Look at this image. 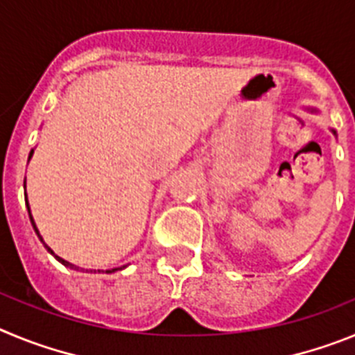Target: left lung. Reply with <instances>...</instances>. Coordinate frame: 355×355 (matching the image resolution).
<instances>
[{"label": "left lung", "mask_w": 355, "mask_h": 355, "mask_svg": "<svg viewBox=\"0 0 355 355\" xmlns=\"http://www.w3.org/2000/svg\"><path fill=\"white\" fill-rule=\"evenodd\" d=\"M307 110H309V112H311V114H316V112H318V110H316V108H307ZM332 131V135H334V137H336V131H334V130H331Z\"/></svg>", "instance_id": "1"}]
</instances>
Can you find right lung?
Returning a JSON list of instances; mask_svg holds the SVG:
<instances>
[{
	"mask_svg": "<svg viewBox=\"0 0 355 355\" xmlns=\"http://www.w3.org/2000/svg\"><path fill=\"white\" fill-rule=\"evenodd\" d=\"M31 156H33V149L30 150V156H28V162H30L31 159ZM24 188H26V180H24ZM24 199H26V193H24ZM26 205H28V199H26ZM28 213H30V222H31V225H33V229H35V233H37V236H39V240L42 241L44 243V240H42V236H40V233H39V229H37V225H35V220H33V216H31V211H30V205H28ZM44 247H46V249H48V252H51L53 256H55L56 259H58V261L62 263V265H65V266H69V268H74V270H78V268H80V266H76V265H72V263H69V261H65L64 258H60V256H56L55 252H53L51 250V247H48L46 245V243H44ZM128 265H124V266H119V268H110V270H106V274H114V272H117V270H122V268H126ZM92 272V270H90ZM96 272V270H94ZM97 272H105V270H97Z\"/></svg>",
	"mask_w": 355,
	"mask_h": 355,
	"instance_id": "right-lung-1",
	"label": "right lung"
}]
</instances>
